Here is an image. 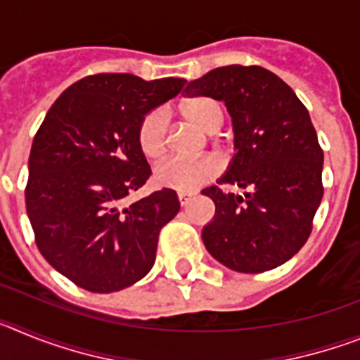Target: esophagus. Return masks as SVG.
Instances as JSON below:
<instances>
[{
  "label": "esophagus",
  "mask_w": 360,
  "mask_h": 360,
  "mask_svg": "<svg viewBox=\"0 0 360 360\" xmlns=\"http://www.w3.org/2000/svg\"><path fill=\"white\" fill-rule=\"evenodd\" d=\"M193 198H195L193 193H180V195H178V200H180V205H182V207H186L187 203H189Z\"/></svg>",
  "instance_id": "1"
}]
</instances>
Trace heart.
Masks as SVG:
<instances>
[{
	"label": "heart",
	"instance_id": "1",
	"mask_svg": "<svg viewBox=\"0 0 360 360\" xmlns=\"http://www.w3.org/2000/svg\"><path fill=\"white\" fill-rule=\"evenodd\" d=\"M182 115L205 133L218 131L224 124V108L211 97H193L182 104ZM139 144L146 157L160 158L169 144V117L165 110L149 111L139 126ZM221 171V162L216 157L169 158L155 171L158 186L178 193H191L207 184Z\"/></svg>",
	"mask_w": 360,
	"mask_h": 360
}]
</instances>
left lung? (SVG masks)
<instances>
[{"mask_svg": "<svg viewBox=\"0 0 360 360\" xmlns=\"http://www.w3.org/2000/svg\"><path fill=\"white\" fill-rule=\"evenodd\" d=\"M189 95L224 101L234 128V157L218 186L202 195L216 212L202 231L214 259L243 274L288 262L307 243L323 198V149L304 104L262 66L231 65L191 81Z\"/></svg>", "mask_w": 360, "mask_h": 360, "instance_id": "1", "label": "left lung"}]
</instances>
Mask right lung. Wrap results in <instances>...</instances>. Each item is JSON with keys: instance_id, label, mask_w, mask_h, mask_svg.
I'll use <instances>...</instances> for the list:
<instances>
[{"instance_id": "right-lung-1", "label": "right lung", "mask_w": 360, "mask_h": 360, "mask_svg": "<svg viewBox=\"0 0 360 360\" xmlns=\"http://www.w3.org/2000/svg\"><path fill=\"white\" fill-rule=\"evenodd\" d=\"M186 82L88 75L63 91L37 129L28 158L27 214L39 252L77 287L110 294L151 270L160 229L176 216L180 202L173 189L126 200L151 174L139 126Z\"/></svg>"}]
</instances>
